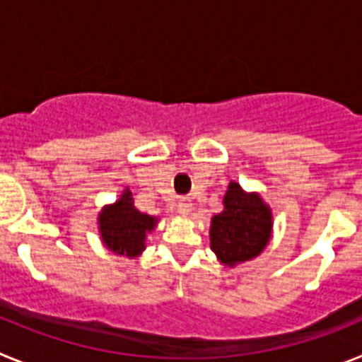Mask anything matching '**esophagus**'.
Masks as SVG:
<instances>
[{
	"mask_svg": "<svg viewBox=\"0 0 362 362\" xmlns=\"http://www.w3.org/2000/svg\"><path fill=\"white\" fill-rule=\"evenodd\" d=\"M179 214H190L192 212V203L188 199H181L177 203Z\"/></svg>",
	"mask_w": 362,
	"mask_h": 362,
	"instance_id": "esophagus-1",
	"label": "esophagus"
}]
</instances>
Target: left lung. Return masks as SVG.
<instances>
[{
    "instance_id": "obj_1",
    "label": "left lung",
    "mask_w": 362,
    "mask_h": 362,
    "mask_svg": "<svg viewBox=\"0 0 362 362\" xmlns=\"http://www.w3.org/2000/svg\"><path fill=\"white\" fill-rule=\"evenodd\" d=\"M272 233V214L257 194L230 183L225 210L212 217L210 246L221 263L233 267L263 252Z\"/></svg>"
}]
</instances>
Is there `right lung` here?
Segmentation results:
<instances>
[{"label":"right lung","mask_w":362,"mask_h":362,"mask_svg":"<svg viewBox=\"0 0 362 362\" xmlns=\"http://www.w3.org/2000/svg\"><path fill=\"white\" fill-rule=\"evenodd\" d=\"M156 221L158 219L141 214L134 206L132 194L127 190L116 204L101 212L99 230L108 250L134 257L145 248L146 233L156 226Z\"/></svg>","instance_id":"right-lung-1"}]
</instances>
